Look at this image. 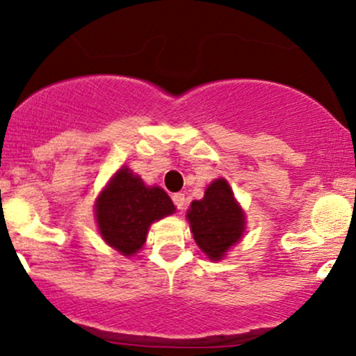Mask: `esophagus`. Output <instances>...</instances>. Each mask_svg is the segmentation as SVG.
Returning <instances> with one entry per match:
<instances>
[{"label": "esophagus", "instance_id": "1", "mask_svg": "<svg viewBox=\"0 0 356 356\" xmlns=\"http://www.w3.org/2000/svg\"><path fill=\"white\" fill-rule=\"evenodd\" d=\"M173 203L177 206L178 209H185V204H186V198L183 193H175L173 195Z\"/></svg>", "mask_w": 356, "mask_h": 356}]
</instances>
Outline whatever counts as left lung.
<instances>
[{
  "instance_id": "8db88e82",
  "label": "left lung",
  "mask_w": 356,
  "mask_h": 356,
  "mask_svg": "<svg viewBox=\"0 0 356 356\" xmlns=\"http://www.w3.org/2000/svg\"><path fill=\"white\" fill-rule=\"evenodd\" d=\"M186 218L195 243L211 261H221L245 229L243 208L225 178L214 179L206 188L204 198L193 201Z\"/></svg>"
}]
</instances>
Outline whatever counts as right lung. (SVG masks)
Masks as SVG:
<instances>
[{
	"mask_svg": "<svg viewBox=\"0 0 356 356\" xmlns=\"http://www.w3.org/2000/svg\"><path fill=\"white\" fill-rule=\"evenodd\" d=\"M175 213V204L160 186H147L127 166L113 175L95 201L100 236L124 256H134L147 241L148 227Z\"/></svg>",
	"mask_w": 356,
	"mask_h": 356,
	"instance_id": "1",
	"label": "right lung"
}]
</instances>
